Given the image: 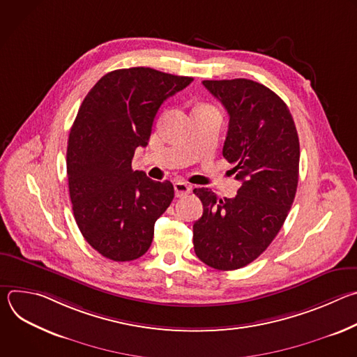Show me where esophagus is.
<instances>
[{
    "mask_svg": "<svg viewBox=\"0 0 357 357\" xmlns=\"http://www.w3.org/2000/svg\"><path fill=\"white\" fill-rule=\"evenodd\" d=\"M174 189H175L176 197H185V196L189 195L190 190H192L190 185H188V183L183 182V181H176L175 185H174Z\"/></svg>",
    "mask_w": 357,
    "mask_h": 357,
    "instance_id": "1",
    "label": "esophagus"
}]
</instances>
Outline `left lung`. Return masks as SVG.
<instances>
[{
	"instance_id": "left-lung-1",
	"label": "left lung",
	"mask_w": 357,
	"mask_h": 357,
	"mask_svg": "<svg viewBox=\"0 0 357 357\" xmlns=\"http://www.w3.org/2000/svg\"><path fill=\"white\" fill-rule=\"evenodd\" d=\"M202 83L229 113L223 157L241 186L231 199L193 189L203 205L193 247L200 261L230 271L256 260L282 227L298 186L299 139L287 105L264 84L248 79Z\"/></svg>"
}]
</instances>
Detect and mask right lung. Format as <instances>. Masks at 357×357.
<instances>
[{"label": "right lung", "mask_w": 357, "mask_h": 357, "mask_svg": "<svg viewBox=\"0 0 357 357\" xmlns=\"http://www.w3.org/2000/svg\"><path fill=\"white\" fill-rule=\"evenodd\" d=\"M193 79L151 68L113 70L84 97L72 126L66 165L75 220L86 241L113 261L146 252L157 219L174 199L169 181L131 168L164 101Z\"/></svg>", "instance_id": "obj_1"}]
</instances>
